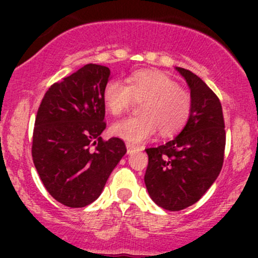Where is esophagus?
<instances>
[{"label": "esophagus", "mask_w": 258, "mask_h": 258, "mask_svg": "<svg viewBox=\"0 0 258 258\" xmlns=\"http://www.w3.org/2000/svg\"><path fill=\"white\" fill-rule=\"evenodd\" d=\"M126 147H127V153H128V155H131V153H134V152H136V151H139V147H137L136 145L130 144V142H127Z\"/></svg>", "instance_id": "esophagus-1"}]
</instances>
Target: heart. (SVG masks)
<instances>
[{"mask_svg":"<svg viewBox=\"0 0 258 258\" xmlns=\"http://www.w3.org/2000/svg\"><path fill=\"white\" fill-rule=\"evenodd\" d=\"M134 100L142 101L141 114L124 117L111 126L113 136L132 144L146 141L157 128L165 136L177 134L191 113L192 100L188 91L156 70L134 72L127 79V85L111 80L105 86L103 102L113 116L128 110Z\"/></svg>","mask_w":258,"mask_h":258,"instance_id":"obj_1","label":"heart"}]
</instances>
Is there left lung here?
<instances>
[{
	"label": "left lung",
	"mask_w": 258,
	"mask_h": 258,
	"mask_svg": "<svg viewBox=\"0 0 258 258\" xmlns=\"http://www.w3.org/2000/svg\"><path fill=\"white\" fill-rule=\"evenodd\" d=\"M176 70L191 91V113L172 141L146 150V188L156 205L168 211L192 206L206 194L220 175L226 145L218 97L191 71Z\"/></svg>",
	"instance_id": "left-lung-1"
}]
</instances>
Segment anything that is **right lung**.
Listing matches in <instances>:
<instances>
[{"mask_svg":"<svg viewBox=\"0 0 258 258\" xmlns=\"http://www.w3.org/2000/svg\"><path fill=\"white\" fill-rule=\"evenodd\" d=\"M108 67L88 63L56 82L38 107L32 158L43 186L59 204L85 207L102 192L126 153L121 139L103 141V90Z\"/></svg>","mask_w":258,"mask_h":258,"instance_id":"add662e5","label":"right lung"}]
</instances>
